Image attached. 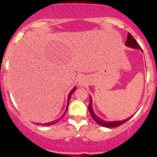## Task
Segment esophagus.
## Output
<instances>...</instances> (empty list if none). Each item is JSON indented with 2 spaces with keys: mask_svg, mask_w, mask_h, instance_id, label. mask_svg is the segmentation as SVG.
I'll return each mask as SVG.
<instances>
[{
  "mask_svg": "<svg viewBox=\"0 0 157 157\" xmlns=\"http://www.w3.org/2000/svg\"><path fill=\"white\" fill-rule=\"evenodd\" d=\"M85 83V80H84V78H81L79 79V84L80 85H83Z\"/></svg>",
  "mask_w": 157,
  "mask_h": 157,
  "instance_id": "1",
  "label": "esophagus"
}]
</instances>
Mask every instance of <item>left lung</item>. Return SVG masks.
I'll list each match as a JSON object with an SVG mask.
<instances>
[{"mask_svg": "<svg viewBox=\"0 0 157 157\" xmlns=\"http://www.w3.org/2000/svg\"><path fill=\"white\" fill-rule=\"evenodd\" d=\"M125 45H127V47H130V48H136V49H141V48L140 47V45H138V43L136 41V40L134 39L133 36L129 33L128 36H127V40L126 41ZM92 99L90 97V105H89V111H90V113L91 114V116L93 117L94 121L96 123L99 124V125L102 126V127H119V126L122 125L124 123H126L127 121H128L130 120V118L132 117V116H130V117L127 118L126 120H120V121H105V120H101V118L98 117L97 115L94 113V110H93V107H92Z\"/></svg>", "mask_w": 157, "mask_h": 157, "instance_id": "1", "label": "left lung"}]
</instances>
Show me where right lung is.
<instances>
[{"label":"right lung","instance_id":"1","mask_svg":"<svg viewBox=\"0 0 157 157\" xmlns=\"http://www.w3.org/2000/svg\"><path fill=\"white\" fill-rule=\"evenodd\" d=\"M76 87H74V88H73V90H72L70 92V94H68V98H67V107H66V109H65V112H64V113H63V115H62L61 116H60V117H59V119H58V120H54V121H52V122H49V123H41V125H43V126H50V125H52V124H55V123H57L58 121H59V120H60V119H62V118L63 117V116H64V115H65V113H66L67 112V109H68V105H69V101H70V98H71V94H73V93H74V91L75 90H76Z\"/></svg>","mask_w":157,"mask_h":157}]
</instances>
